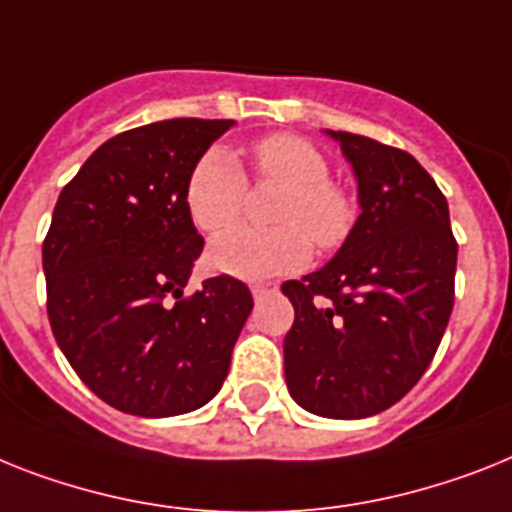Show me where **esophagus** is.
Masks as SVG:
<instances>
[{"mask_svg": "<svg viewBox=\"0 0 512 512\" xmlns=\"http://www.w3.org/2000/svg\"><path fill=\"white\" fill-rule=\"evenodd\" d=\"M272 293H277V282H251V295L256 301Z\"/></svg>", "mask_w": 512, "mask_h": 512, "instance_id": "esophagus-1", "label": "esophagus"}]
</instances>
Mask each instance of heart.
Returning a JSON list of instances; mask_svg holds the SVG:
<instances>
[{"label":"heart","mask_w":512,"mask_h":512,"mask_svg":"<svg viewBox=\"0 0 512 512\" xmlns=\"http://www.w3.org/2000/svg\"><path fill=\"white\" fill-rule=\"evenodd\" d=\"M261 180L285 185L274 219L282 227H238L219 235L209 248V264L238 280H266L301 269L316 246L337 248L356 222V206L329 180V162L301 135L274 133L253 146ZM246 204V175L225 146H211L185 185V206L198 230L217 235L235 225Z\"/></svg>","instance_id":"obj_1"}]
</instances>
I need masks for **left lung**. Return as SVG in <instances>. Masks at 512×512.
<instances>
[{"mask_svg": "<svg viewBox=\"0 0 512 512\" xmlns=\"http://www.w3.org/2000/svg\"><path fill=\"white\" fill-rule=\"evenodd\" d=\"M358 183L356 225L316 272L282 285L293 400L324 418L387 411L432 363L453 314L458 243L432 175L400 149L324 130Z\"/></svg>", "mask_w": 512, "mask_h": 512, "instance_id": "left-lung-1", "label": "left lung"}]
</instances>
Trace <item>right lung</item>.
Here are the masks:
<instances>
[{
	"label": "right lung",
	"instance_id": "right-lung-1",
	"mask_svg": "<svg viewBox=\"0 0 512 512\" xmlns=\"http://www.w3.org/2000/svg\"><path fill=\"white\" fill-rule=\"evenodd\" d=\"M235 120H164L101 143L59 193L44 240L46 311L86 387L130 416L209 403L253 308L227 274L185 298L204 238L190 170Z\"/></svg>",
	"mask_w": 512,
	"mask_h": 512
}]
</instances>
